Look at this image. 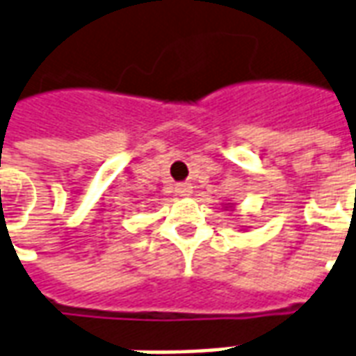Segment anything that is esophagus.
<instances>
[{
    "label": "esophagus",
    "mask_w": 356,
    "mask_h": 356,
    "mask_svg": "<svg viewBox=\"0 0 356 356\" xmlns=\"http://www.w3.org/2000/svg\"><path fill=\"white\" fill-rule=\"evenodd\" d=\"M177 192L181 194V196H188L192 192V186L188 185V183H179L177 185Z\"/></svg>",
    "instance_id": "obj_1"
}]
</instances>
